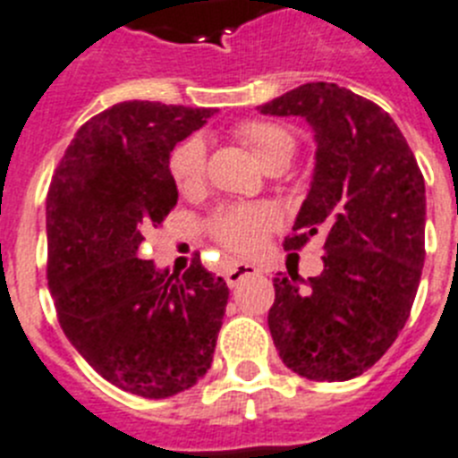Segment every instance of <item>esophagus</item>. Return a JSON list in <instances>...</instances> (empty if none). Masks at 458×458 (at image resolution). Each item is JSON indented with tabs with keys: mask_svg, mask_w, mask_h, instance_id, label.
<instances>
[{
	"mask_svg": "<svg viewBox=\"0 0 458 458\" xmlns=\"http://www.w3.org/2000/svg\"><path fill=\"white\" fill-rule=\"evenodd\" d=\"M259 269L255 265H246V262H239V265L230 267L228 271H225V283H228V287H234L239 285L242 280L249 278V276H258Z\"/></svg>",
	"mask_w": 458,
	"mask_h": 458,
	"instance_id": "1",
	"label": "esophagus"
}]
</instances>
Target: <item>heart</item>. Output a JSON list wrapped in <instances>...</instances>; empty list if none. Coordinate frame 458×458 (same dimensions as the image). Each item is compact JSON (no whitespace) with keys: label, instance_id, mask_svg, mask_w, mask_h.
I'll use <instances>...</instances> for the list:
<instances>
[{"label":"heart","instance_id":"b5f03b06","mask_svg":"<svg viewBox=\"0 0 458 458\" xmlns=\"http://www.w3.org/2000/svg\"><path fill=\"white\" fill-rule=\"evenodd\" d=\"M239 141L255 155L262 168L290 164L296 155V139L287 127L278 123L249 121L237 127ZM171 175L184 196H193L205 187L208 180V150L199 137L180 143L171 155ZM276 216L265 205H237L214 214L209 233L234 255H253L265 244L267 233L274 228Z\"/></svg>","mask_w":458,"mask_h":458}]
</instances>
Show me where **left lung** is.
Returning <instances> with one entry per match:
<instances>
[{
	"mask_svg": "<svg viewBox=\"0 0 458 458\" xmlns=\"http://www.w3.org/2000/svg\"><path fill=\"white\" fill-rule=\"evenodd\" d=\"M301 116L315 134V173L285 249L327 233L324 271L276 276L269 331L292 372L349 381L397 340L424 265V178L409 143L378 105L310 81L258 106Z\"/></svg>",
	"mask_w": 458,
	"mask_h": 458,
	"instance_id": "1",
	"label": "left lung"
}]
</instances>
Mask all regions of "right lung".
Returning a JSON list of instances; mask_svg holds the SVG:
<instances>
[{
  "instance_id": "1",
  "label": "right lung",
  "mask_w": 458,
  "mask_h": 458,
  "mask_svg": "<svg viewBox=\"0 0 458 458\" xmlns=\"http://www.w3.org/2000/svg\"><path fill=\"white\" fill-rule=\"evenodd\" d=\"M214 109L121 102L70 141L47 191V283L70 344L121 390L166 399L212 365L228 285L200 259L184 274L141 258L178 205L171 152Z\"/></svg>"
}]
</instances>
